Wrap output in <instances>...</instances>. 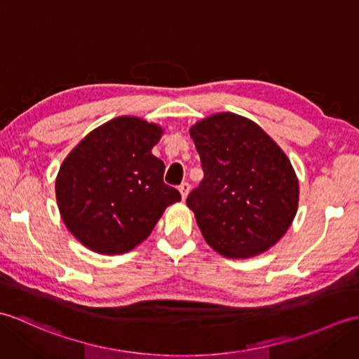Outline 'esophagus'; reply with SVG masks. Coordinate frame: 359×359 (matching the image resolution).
<instances>
[{
    "instance_id": "esophagus-1",
    "label": "esophagus",
    "mask_w": 359,
    "mask_h": 359,
    "mask_svg": "<svg viewBox=\"0 0 359 359\" xmlns=\"http://www.w3.org/2000/svg\"><path fill=\"white\" fill-rule=\"evenodd\" d=\"M189 183L188 182H185V183H182V185L179 187V191H180V196H182V198L185 200L187 197H188V193H189Z\"/></svg>"
}]
</instances>
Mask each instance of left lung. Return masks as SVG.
I'll use <instances>...</instances> for the list:
<instances>
[{
    "instance_id": "left-lung-1",
    "label": "left lung",
    "mask_w": 359,
    "mask_h": 359,
    "mask_svg": "<svg viewBox=\"0 0 359 359\" xmlns=\"http://www.w3.org/2000/svg\"><path fill=\"white\" fill-rule=\"evenodd\" d=\"M203 180L189 193L206 243L228 258L254 257L286 234L298 208L287 156L252 121L217 113L189 130Z\"/></svg>"
}]
</instances>
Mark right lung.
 <instances>
[{
  "mask_svg": "<svg viewBox=\"0 0 359 359\" xmlns=\"http://www.w3.org/2000/svg\"><path fill=\"white\" fill-rule=\"evenodd\" d=\"M162 128L121 116L97 127L65 157L56 202L67 229L91 251L123 254L142 243L165 208L182 198L163 183L165 163L153 156Z\"/></svg>",
  "mask_w": 359,
  "mask_h": 359,
  "instance_id": "1",
  "label": "right lung"
}]
</instances>
